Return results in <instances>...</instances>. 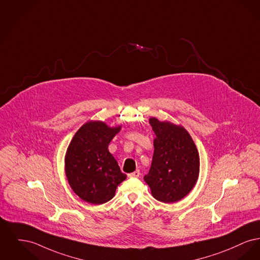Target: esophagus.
Returning <instances> with one entry per match:
<instances>
[{"label":"esophagus","mask_w":260,"mask_h":260,"mask_svg":"<svg viewBox=\"0 0 260 260\" xmlns=\"http://www.w3.org/2000/svg\"><path fill=\"white\" fill-rule=\"evenodd\" d=\"M139 175H140V172H139L138 170H137V171H135L134 173L128 174V177H129V178H138Z\"/></svg>","instance_id":"1"}]
</instances>
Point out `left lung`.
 <instances>
[{
    "label": "left lung",
    "instance_id": "obj_1",
    "mask_svg": "<svg viewBox=\"0 0 260 260\" xmlns=\"http://www.w3.org/2000/svg\"><path fill=\"white\" fill-rule=\"evenodd\" d=\"M156 138L149 173L144 181L153 198L173 203L189 193L198 182L199 155L189 134L182 125L150 118Z\"/></svg>",
    "mask_w": 260,
    "mask_h": 260
}]
</instances>
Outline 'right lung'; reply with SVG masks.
<instances>
[{
  "mask_svg": "<svg viewBox=\"0 0 260 260\" xmlns=\"http://www.w3.org/2000/svg\"><path fill=\"white\" fill-rule=\"evenodd\" d=\"M121 131L101 121L85 122L74 136L64 157V170L72 189L91 204H103L114 198L125 180L108 145Z\"/></svg>",
  "mask_w": 260,
  "mask_h": 260,
  "instance_id": "add662e5",
  "label": "right lung"
}]
</instances>
